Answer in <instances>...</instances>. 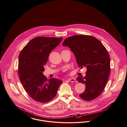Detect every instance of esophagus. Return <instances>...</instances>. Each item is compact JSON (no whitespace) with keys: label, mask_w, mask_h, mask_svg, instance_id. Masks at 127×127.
Wrapping results in <instances>:
<instances>
[{"label":"esophagus","mask_w":127,"mask_h":127,"mask_svg":"<svg viewBox=\"0 0 127 127\" xmlns=\"http://www.w3.org/2000/svg\"><path fill=\"white\" fill-rule=\"evenodd\" d=\"M68 80L69 81V82H76V79L74 78H70V79H68Z\"/></svg>","instance_id":"esophagus-1"}]
</instances>
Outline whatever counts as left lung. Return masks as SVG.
<instances>
[{"instance_id": "1", "label": "left lung", "mask_w": 127, "mask_h": 127, "mask_svg": "<svg viewBox=\"0 0 127 127\" xmlns=\"http://www.w3.org/2000/svg\"><path fill=\"white\" fill-rule=\"evenodd\" d=\"M62 45L71 49L79 67H87L86 76L76 79L86 85L84 92L79 97L87 101L95 99L104 90L110 71V58L106 48L96 37L85 35L68 37Z\"/></svg>"}]
</instances>
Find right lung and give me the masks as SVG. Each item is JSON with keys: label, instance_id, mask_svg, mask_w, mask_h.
<instances>
[{"label": "right lung", "instance_id": "obj_1", "mask_svg": "<svg viewBox=\"0 0 127 127\" xmlns=\"http://www.w3.org/2000/svg\"><path fill=\"white\" fill-rule=\"evenodd\" d=\"M63 38L37 36L31 39L20 52L18 58V74L27 93L38 102L46 103L54 98L62 81L48 79L45 70L48 56Z\"/></svg>", "mask_w": 127, "mask_h": 127}]
</instances>
